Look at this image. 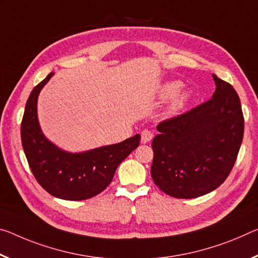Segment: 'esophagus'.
I'll list each match as a JSON object with an SVG mask.
<instances>
[{"mask_svg":"<svg viewBox=\"0 0 258 258\" xmlns=\"http://www.w3.org/2000/svg\"><path fill=\"white\" fill-rule=\"evenodd\" d=\"M154 134L149 130H144L141 132V142L142 144H148V142L153 139Z\"/></svg>","mask_w":258,"mask_h":258,"instance_id":"obj_1","label":"esophagus"}]
</instances>
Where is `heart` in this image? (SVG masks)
I'll return each instance as SVG.
<instances>
[{"label":"heart","mask_w":258,"mask_h":258,"mask_svg":"<svg viewBox=\"0 0 258 258\" xmlns=\"http://www.w3.org/2000/svg\"><path fill=\"white\" fill-rule=\"evenodd\" d=\"M181 86H182V84L180 83V81H169V83L163 85V87L161 89V95L163 97H165V99L172 97L179 92V89L181 88ZM188 97H189V92H187V91L182 92L181 94H179V95L173 100L172 103H171L170 108H169V112L174 113V112H177L178 110H180L183 105H185V103L188 100Z\"/></svg>","instance_id":"1"}]
</instances>
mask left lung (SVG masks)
I'll list each match as a JSON object with an SVG mask.
<instances>
[{"label":"left lung","instance_id":"8db88e82","mask_svg":"<svg viewBox=\"0 0 258 258\" xmlns=\"http://www.w3.org/2000/svg\"><path fill=\"white\" fill-rule=\"evenodd\" d=\"M210 100L157 125L151 177L165 194L194 199L226 180L243 139L244 119L239 95L231 84L212 75Z\"/></svg>","mask_w":258,"mask_h":258}]
</instances>
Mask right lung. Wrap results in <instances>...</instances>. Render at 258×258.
Returning a JSON list of instances; mask_svg holds the SVG:
<instances>
[{
	"label": "right lung",
	"instance_id": "1",
	"mask_svg": "<svg viewBox=\"0 0 258 258\" xmlns=\"http://www.w3.org/2000/svg\"><path fill=\"white\" fill-rule=\"evenodd\" d=\"M52 75L35 86L26 102L20 126L23 148L36 181L49 194L69 201L91 199L110 185L118 165L137 148L141 137L78 154L57 148L43 136L36 112L39 93Z\"/></svg>",
	"mask_w": 258,
	"mask_h": 258
}]
</instances>
